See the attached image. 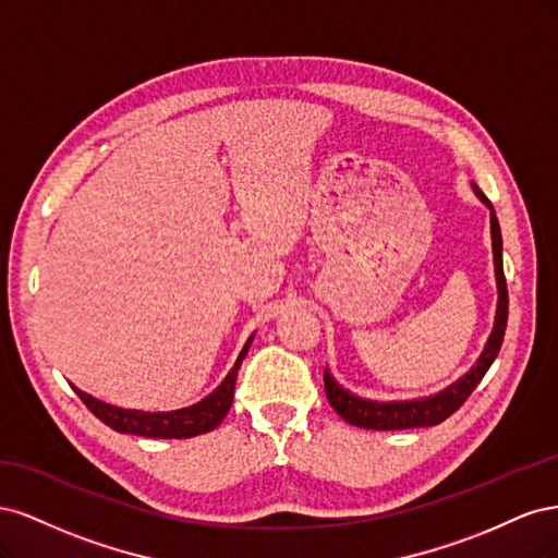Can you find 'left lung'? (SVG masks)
<instances>
[{
  "label": "left lung",
  "instance_id": "8db88e82",
  "mask_svg": "<svg viewBox=\"0 0 558 558\" xmlns=\"http://www.w3.org/2000/svg\"><path fill=\"white\" fill-rule=\"evenodd\" d=\"M472 191L480 197L482 205L492 211V246H494V269H496V289H498V305H496V318L494 330L488 335L484 344V351L480 353L477 363L472 365L463 377L442 388L440 393H433L426 398H412V400H369L351 393L349 388L337 384V379L330 375L326 367L324 381H326V396L332 404V410L340 414L351 426L369 428V430H404V428H428L442 424L461 404L468 400V396L475 391L486 369L496 361L505 326H508V283H505L502 272V238L496 211L492 207L488 197L477 189V183H472Z\"/></svg>",
  "mask_w": 558,
  "mask_h": 558
}]
</instances>
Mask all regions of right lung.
<instances>
[{
	"mask_svg": "<svg viewBox=\"0 0 558 558\" xmlns=\"http://www.w3.org/2000/svg\"><path fill=\"white\" fill-rule=\"evenodd\" d=\"M253 335L246 340L244 349L240 351V356H238V361H234L226 379L216 386V391H211L207 398H202L195 404H189V408L172 410V412L125 410V408H116V404H109L105 400H97L90 393L81 391V388H76V386H74V391L83 402H86V408L116 433L158 437V440H183V437H195L202 433H209L218 424H221L226 414L230 412V404L234 398V381H238L240 365L246 359L248 347L253 342Z\"/></svg>",
	"mask_w": 558,
	"mask_h": 558,
	"instance_id": "1",
	"label": "right lung"
}]
</instances>
